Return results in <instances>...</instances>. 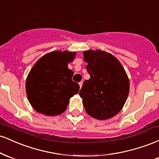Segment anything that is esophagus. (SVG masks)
<instances>
[{"label": "esophagus", "instance_id": "esophagus-1", "mask_svg": "<svg viewBox=\"0 0 159 159\" xmlns=\"http://www.w3.org/2000/svg\"><path fill=\"white\" fill-rule=\"evenodd\" d=\"M82 85H83V82H82V81H81V82H79V86H80V88H81Z\"/></svg>", "mask_w": 159, "mask_h": 159}]
</instances>
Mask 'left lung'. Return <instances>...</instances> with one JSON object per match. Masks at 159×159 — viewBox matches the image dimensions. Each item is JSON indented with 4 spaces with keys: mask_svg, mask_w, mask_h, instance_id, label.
<instances>
[{
    "mask_svg": "<svg viewBox=\"0 0 159 159\" xmlns=\"http://www.w3.org/2000/svg\"><path fill=\"white\" fill-rule=\"evenodd\" d=\"M84 60L90 75L79 92L86 112L97 120L113 117L123 108L129 92V81L123 66L103 51H86Z\"/></svg>",
    "mask_w": 159,
    "mask_h": 159,
    "instance_id": "left-lung-1",
    "label": "left lung"
}]
</instances>
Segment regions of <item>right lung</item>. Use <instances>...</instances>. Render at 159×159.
<instances>
[{"label":"right lung","mask_w":159,"mask_h":159,"mask_svg":"<svg viewBox=\"0 0 159 159\" xmlns=\"http://www.w3.org/2000/svg\"><path fill=\"white\" fill-rule=\"evenodd\" d=\"M75 52L57 51L45 54L35 63L27 78L26 91L30 105L46 116L59 115L66 110L69 100L79 91L68 68Z\"/></svg>","instance_id":"add662e5"}]
</instances>
